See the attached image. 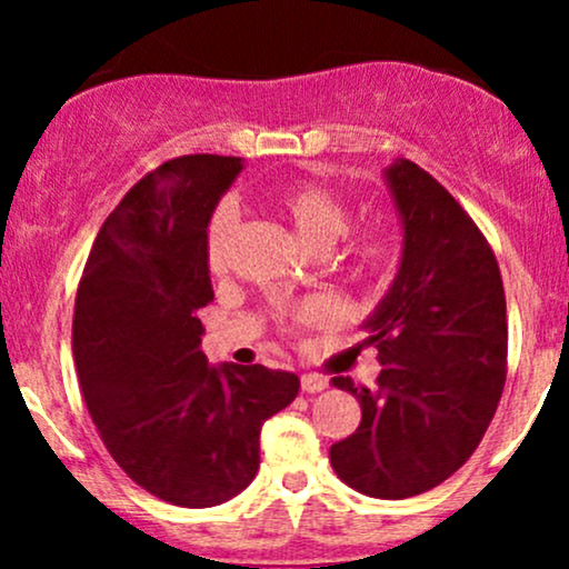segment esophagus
Returning <instances> with one entry per match:
<instances>
[{
	"label": "esophagus",
	"instance_id": "1",
	"mask_svg": "<svg viewBox=\"0 0 569 569\" xmlns=\"http://www.w3.org/2000/svg\"><path fill=\"white\" fill-rule=\"evenodd\" d=\"M299 385H302L305 393H321V390H326V377H318V375H302L299 377Z\"/></svg>",
	"mask_w": 569,
	"mask_h": 569
}]
</instances>
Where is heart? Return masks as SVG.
Instances as JSON below:
<instances>
[{
    "label": "heart",
    "instance_id": "obj_1",
    "mask_svg": "<svg viewBox=\"0 0 569 569\" xmlns=\"http://www.w3.org/2000/svg\"><path fill=\"white\" fill-rule=\"evenodd\" d=\"M272 206L286 219V224L291 227V232L297 234L299 243L312 253H329L350 227V211L345 200L337 192H331L329 187L312 184V181H297V184L280 187L272 194ZM234 230H238V213H234L230 202H224L213 211L206 230V262L211 272L224 270ZM393 253L396 240L385 227H371V230L358 234V240L350 248L352 264L363 272H377L388 267ZM323 316L326 310L321 305L302 310V321L307 323L321 321Z\"/></svg>",
    "mask_w": 569,
    "mask_h": 569
}]
</instances>
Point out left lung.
<instances>
[{
	"mask_svg": "<svg viewBox=\"0 0 569 569\" xmlns=\"http://www.w3.org/2000/svg\"><path fill=\"white\" fill-rule=\"evenodd\" d=\"M401 224L398 272L361 329L377 388H335L361 403V426L331 447L345 485L403 500L449 479L492 422L506 385L508 318L485 234L433 176L398 158L382 171Z\"/></svg>",
	"mask_w": 569,
	"mask_h": 569,
	"instance_id": "1",
	"label": "left lung"
}]
</instances>
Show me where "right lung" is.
Instances as JSON below:
<instances>
[{"label":"right lung","mask_w":569,"mask_h":569,"mask_svg":"<svg viewBox=\"0 0 569 569\" xmlns=\"http://www.w3.org/2000/svg\"><path fill=\"white\" fill-rule=\"evenodd\" d=\"M240 158L187 154L147 173L98 232L77 289L71 350L103 447L136 485L211 508L251 485L264 420L299 377L208 363L200 310L213 302L206 230Z\"/></svg>","instance_id":"right-lung-1"}]
</instances>
